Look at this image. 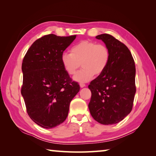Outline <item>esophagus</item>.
Returning a JSON list of instances; mask_svg holds the SVG:
<instances>
[{
    "instance_id": "1",
    "label": "esophagus",
    "mask_w": 156,
    "mask_h": 156,
    "mask_svg": "<svg viewBox=\"0 0 156 156\" xmlns=\"http://www.w3.org/2000/svg\"><path fill=\"white\" fill-rule=\"evenodd\" d=\"M80 87L81 88L84 87H85V84H84V83H80Z\"/></svg>"
}]
</instances>
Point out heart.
Wrapping results in <instances>:
<instances>
[{"mask_svg":"<svg viewBox=\"0 0 156 156\" xmlns=\"http://www.w3.org/2000/svg\"><path fill=\"white\" fill-rule=\"evenodd\" d=\"M110 51L107 46L89 41H83L73 45L71 54L64 53L61 56L63 68L69 75H74L80 64L83 69L73 77L79 83L91 80L94 75L104 72L109 65Z\"/></svg>","mask_w":156,"mask_h":156,"instance_id":"1","label":"heart"}]
</instances>
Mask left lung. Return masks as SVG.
<instances>
[{"mask_svg": "<svg viewBox=\"0 0 156 156\" xmlns=\"http://www.w3.org/2000/svg\"><path fill=\"white\" fill-rule=\"evenodd\" d=\"M96 38L110 51L106 69L88 86L91 92L89 112L98 122L113 125L122 120L133 107L136 94L135 62L125 44L107 34Z\"/></svg>", "mask_w": 156, "mask_h": 156, "instance_id": "1", "label": "left lung"}]
</instances>
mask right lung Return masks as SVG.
Wrapping results in <instances>:
<instances>
[{
  "label": "right lung",
  "instance_id": "1",
  "mask_svg": "<svg viewBox=\"0 0 156 156\" xmlns=\"http://www.w3.org/2000/svg\"><path fill=\"white\" fill-rule=\"evenodd\" d=\"M76 37L44 36L31 44L23 58L21 94L29 116L43 128L64 122L71 101L80 91L61 63L62 54Z\"/></svg>",
  "mask_w": 156,
  "mask_h": 156
}]
</instances>
